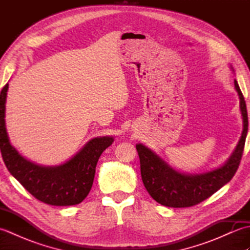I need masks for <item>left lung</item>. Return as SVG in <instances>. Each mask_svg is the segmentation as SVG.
I'll use <instances>...</instances> for the list:
<instances>
[{"label":"left lung","mask_w":250,"mask_h":250,"mask_svg":"<svg viewBox=\"0 0 250 250\" xmlns=\"http://www.w3.org/2000/svg\"><path fill=\"white\" fill-rule=\"evenodd\" d=\"M234 86L240 97L244 128L235 151L225 166L200 175L180 174L144 145H136L141 162L142 180L148 193L158 203L177 208L194 206L208 199L234 176L242 160L248 131L245 100L236 81H234Z\"/></svg>","instance_id":"left-lung-1"}]
</instances>
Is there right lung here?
I'll return each instance as SVG.
<instances>
[{"label":"right lung","mask_w":250,"mask_h":250,"mask_svg":"<svg viewBox=\"0 0 250 250\" xmlns=\"http://www.w3.org/2000/svg\"><path fill=\"white\" fill-rule=\"evenodd\" d=\"M8 83L0 93V149L9 173L35 199L55 206L82 203L91 190L95 167L102 152L114 142L113 137H97L77 155L60 167H40L21 157L10 145L5 128V102Z\"/></svg>","instance_id":"add662e5"}]
</instances>
